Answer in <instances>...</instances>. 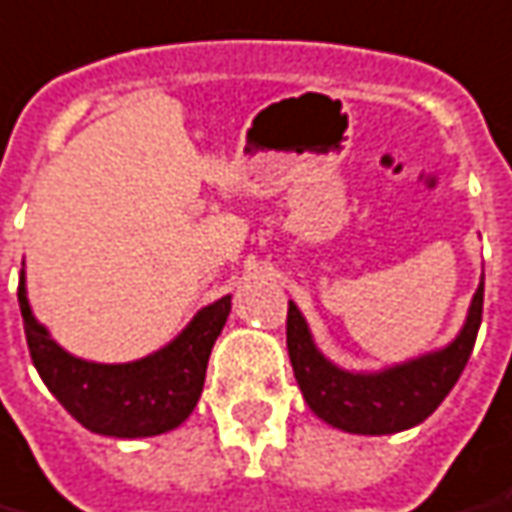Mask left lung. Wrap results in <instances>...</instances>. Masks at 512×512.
I'll use <instances>...</instances> for the list:
<instances>
[{"label":"left lung","instance_id":"left-lung-1","mask_svg":"<svg viewBox=\"0 0 512 512\" xmlns=\"http://www.w3.org/2000/svg\"><path fill=\"white\" fill-rule=\"evenodd\" d=\"M482 291L485 282L471 299L463 330L446 349L377 374H352L332 366L316 349L299 307L288 302V355L310 410L332 427L357 435H391L421 424L438 410L466 368L480 332Z\"/></svg>","mask_w":512,"mask_h":512}]
</instances>
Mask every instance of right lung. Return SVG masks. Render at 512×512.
<instances>
[{
    "mask_svg": "<svg viewBox=\"0 0 512 512\" xmlns=\"http://www.w3.org/2000/svg\"><path fill=\"white\" fill-rule=\"evenodd\" d=\"M19 307L30 357L46 388L85 430L110 438H149L194 413L205 385L207 357L230 316V296L199 310L194 321L155 355L135 363H88L60 349L32 316L19 277Z\"/></svg>",
    "mask_w": 512,
    "mask_h": 512,
    "instance_id": "obj_1",
    "label": "right lung"
}]
</instances>
